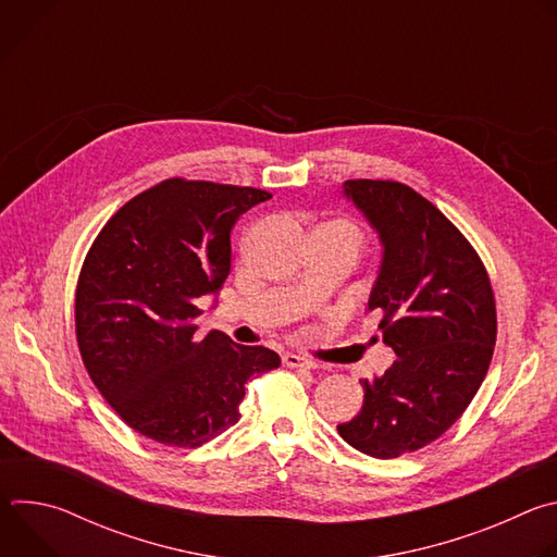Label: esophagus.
Instances as JSON below:
<instances>
[{"label":"esophagus","mask_w":557,"mask_h":557,"mask_svg":"<svg viewBox=\"0 0 557 557\" xmlns=\"http://www.w3.org/2000/svg\"><path fill=\"white\" fill-rule=\"evenodd\" d=\"M282 361H284V366H288V368H299V370H310V368H314L312 361H308V359H304V357H299V355H293V352L284 355Z\"/></svg>","instance_id":"obj_1"}]
</instances>
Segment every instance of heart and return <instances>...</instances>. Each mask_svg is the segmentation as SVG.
Here are the masks:
<instances>
[{
	"label": "heart",
	"mask_w": 557,
	"mask_h": 557,
	"mask_svg": "<svg viewBox=\"0 0 557 557\" xmlns=\"http://www.w3.org/2000/svg\"><path fill=\"white\" fill-rule=\"evenodd\" d=\"M312 235H322V237H326V240H333L337 245L352 249L355 253H359L366 243V235H363L361 226L357 222H352L350 218H329L322 224H317Z\"/></svg>",
	"instance_id": "1"
}]
</instances>
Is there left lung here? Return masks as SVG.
<instances>
[{
  "label": "left lung",
  "mask_w": 557,
  "mask_h": 557,
  "mask_svg": "<svg viewBox=\"0 0 557 557\" xmlns=\"http://www.w3.org/2000/svg\"><path fill=\"white\" fill-rule=\"evenodd\" d=\"M344 187L381 235L368 310L399 359L363 381L361 412L337 430L368 456L396 458L443 436L479 392L496 346V299L481 256L419 191L370 178Z\"/></svg>",
  "instance_id": "1"
}]
</instances>
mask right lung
Segmentation results:
<instances>
[{"label":"right lung","instance_id":"add662e5","mask_svg":"<svg viewBox=\"0 0 557 557\" xmlns=\"http://www.w3.org/2000/svg\"><path fill=\"white\" fill-rule=\"evenodd\" d=\"M256 187L168 178L127 200L78 273L74 333L112 410L138 434L200 447L240 419L245 383L280 366L264 346L200 337L196 299L231 273V231Z\"/></svg>","mask_w":557,"mask_h":557}]
</instances>
